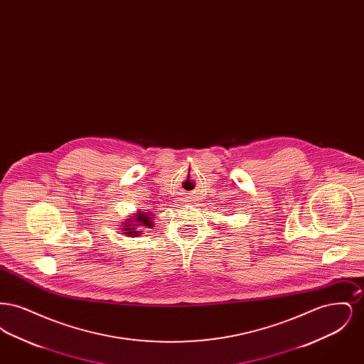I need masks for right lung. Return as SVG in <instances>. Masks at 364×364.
I'll list each match as a JSON object with an SVG mask.
<instances>
[{"instance_id":"add662e5","label":"right lung","mask_w":364,"mask_h":364,"mask_svg":"<svg viewBox=\"0 0 364 364\" xmlns=\"http://www.w3.org/2000/svg\"><path fill=\"white\" fill-rule=\"evenodd\" d=\"M153 213H144L138 210L135 214L127 217L120 224L122 235L129 237H136L143 230L140 228H151L153 229Z\"/></svg>"}]
</instances>
